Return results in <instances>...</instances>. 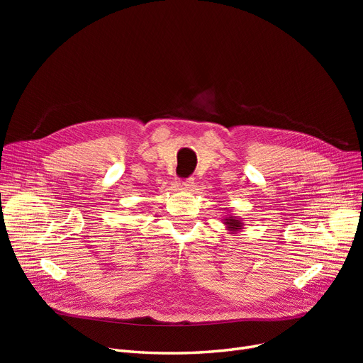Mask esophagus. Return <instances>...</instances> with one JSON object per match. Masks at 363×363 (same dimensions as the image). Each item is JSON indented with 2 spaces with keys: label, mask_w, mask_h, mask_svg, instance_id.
Returning a JSON list of instances; mask_svg holds the SVG:
<instances>
[{
  "label": "esophagus",
  "mask_w": 363,
  "mask_h": 363,
  "mask_svg": "<svg viewBox=\"0 0 363 363\" xmlns=\"http://www.w3.org/2000/svg\"><path fill=\"white\" fill-rule=\"evenodd\" d=\"M179 186H181L182 189H185V191H191L193 186H194V179H193V178L184 179L182 182H179Z\"/></svg>",
  "instance_id": "1"
}]
</instances>
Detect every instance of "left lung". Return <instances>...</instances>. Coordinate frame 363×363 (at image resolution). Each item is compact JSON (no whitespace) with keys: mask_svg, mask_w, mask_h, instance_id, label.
<instances>
[{"mask_svg":"<svg viewBox=\"0 0 363 363\" xmlns=\"http://www.w3.org/2000/svg\"><path fill=\"white\" fill-rule=\"evenodd\" d=\"M223 225L226 228V231H230V234H238L244 230L245 222L241 218L230 215L223 219Z\"/></svg>","mask_w":363,"mask_h":363,"instance_id":"obj_1","label":"left lung"}]
</instances>
